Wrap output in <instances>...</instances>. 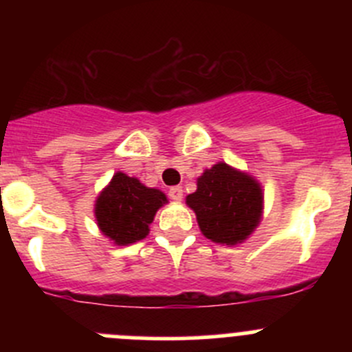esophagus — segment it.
Wrapping results in <instances>:
<instances>
[{
    "mask_svg": "<svg viewBox=\"0 0 352 352\" xmlns=\"http://www.w3.org/2000/svg\"><path fill=\"white\" fill-rule=\"evenodd\" d=\"M168 196H170V199H173V201H182V197H184L182 187H179V186L172 187V189L168 190Z\"/></svg>",
    "mask_w": 352,
    "mask_h": 352,
    "instance_id": "1",
    "label": "esophagus"
}]
</instances>
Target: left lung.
Masks as SVG:
<instances>
[{"label":"left lung","instance_id":"left-lung-1","mask_svg":"<svg viewBox=\"0 0 352 352\" xmlns=\"http://www.w3.org/2000/svg\"><path fill=\"white\" fill-rule=\"evenodd\" d=\"M186 204L196 212L206 239L232 247L243 243L261 225L264 190L254 175L218 162L197 177L196 192L186 197Z\"/></svg>","mask_w":352,"mask_h":352}]
</instances>
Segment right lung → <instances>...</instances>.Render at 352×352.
<instances>
[{
  "label": "right lung",
  "mask_w": 352,
  "mask_h": 352,
  "mask_svg": "<svg viewBox=\"0 0 352 352\" xmlns=\"http://www.w3.org/2000/svg\"><path fill=\"white\" fill-rule=\"evenodd\" d=\"M166 202L168 199L160 189L116 172L95 199V221L102 235L124 247L146 239L156 211Z\"/></svg>",
  "instance_id": "right-lung-1"
}]
</instances>
